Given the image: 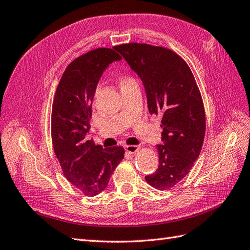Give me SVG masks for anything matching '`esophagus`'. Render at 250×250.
I'll list each match as a JSON object with an SVG mask.
<instances>
[{
	"instance_id": "esophagus-1",
	"label": "esophagus",
	"mask_w": 250,
	"mask_h": 250,
	"mask_svg": "<svg viewBox=\"0 0 250 250\" xmlns=\"http://www.w3.org/2000/svg\"><path fill=\"white\" fill-rule=\"evenodd\" d=\"M125 149H126L127 152L133 154L139 150V147L136 146V145H127V146H125Z\"/></svg>"
}]
</instances>
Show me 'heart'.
<instances>
[{"mask_svg":"<svg viewBox=\"0 0 250 250\" xmlns=\"http://www.w3.org/2000/svg\"><path fill=\"white\" fill-rule=\"evenodd\" d=\"M131 79H129V78H125V79H123L122 80V82H121V83H125V82H127V81H130Z\"/></svg>","mask_w":250,"mask_h":250,"instance_id":"b5f03b06","label":"heart"}]
</instances>
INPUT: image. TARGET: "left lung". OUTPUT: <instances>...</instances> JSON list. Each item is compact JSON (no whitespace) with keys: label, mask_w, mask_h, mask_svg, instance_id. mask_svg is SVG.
Wrapping results in <instances>:
<instances>
[{"label":"left lung","mask_w":250,"mask_h":250,"mask_svg":"<svg viewBox=\"0 0 250 250\" xmlns=\"http://www.w3.org/2000/svg\"><path fill=\"white\" fill-rule=\"evenodd\" d=\"M113 48L143 82L148 110L162 118L159 166L145 180L157 189H169L189 173L203 146L206 123L199 87L189 66L170 49L139 43Z\"/></svg>","instance_id":"8db88e82"}]
</instances>
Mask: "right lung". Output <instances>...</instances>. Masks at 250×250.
<instances>
[{"label": "right lung", "instance_id": "obj_1", "mask_svg": "<svg viewBox=\"0 0 250 250\" xmlns=\"http://www.w3.org/2000/svg\"><path fill=\"white\" fill-rule=\"evenodd\" d=\"M121 59L113 49L97 48L73 60L61 78L53 99V149L65 178L89 197L105 189L124 158L123 147L103 148L86 140L99 80L109 64Z\"/></svg>", "mask_w": 250, "mask_h": 250}]
</instances>
